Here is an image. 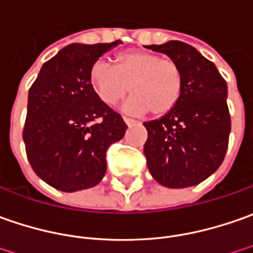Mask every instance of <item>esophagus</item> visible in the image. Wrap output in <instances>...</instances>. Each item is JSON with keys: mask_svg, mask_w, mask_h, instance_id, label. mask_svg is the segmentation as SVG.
<instances>
[{"mask_svg": "<svg viewBox=\"0 0 253 253\" xmlns=\"http://www.w3.org/2000/svg\"><path fill=\"white\" fill-rule=\"evenodd\" d=\"M123 120H125V123H126L127 126H134V125H137V122H135L134 119L123 118Z\"/></svg>", "mask_w": 253, "mask_h": 253, "instance_id": "1", "label": "esophagus"}]
</instances>
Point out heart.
Segmentation results:
<instances>
[{"mask_svg": "<svg viewBox=\"0 0 253 253\" xmlns=\"http://www.w3.org/2000/svg\"><path fill=\"white\" fill-rule=\"evenodd\" d=\"M116 66L98 60L89 70V83L105 105L115 106L128 91L125 110L164 116L175 109L183 91L182 70L170 58L151 51L128 50L116 56Z\"/></svg>", "mask_w": 253, "mask_h": 253, "instance_id": "1", "label": "heart"}]
</instances>
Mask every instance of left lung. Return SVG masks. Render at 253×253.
Segmentation results:
<instances>
[{
	"instance_id": "8db88e82",
	"label": "left lung",
	"mask_w": 253,
	"mask_h": 253,
	"mask_svg": "<svg viewBox=\"0 0 253 253\" xmlns=\"http://www.w3.org/2000/svg\"><path fill=\"white\" fill-rule=\"evenodd\" d=\"M145 47L167 54L183 75V91L175 109L144 123L148 169L164 186H195L218 169L228 148L227 83L214 63L190 44L170 40Z\"/></svg>"
}]
</instances>
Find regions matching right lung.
<instances>
[{
    "label": "right lung",
    "mask_w": 253,
    "mask_h": 253,
    "mask_svg": "<svg viewBox=\"0 0 253 253\" xmlns=\"http://www.w3.org/2000/svg\"><path fill=\"white\" fill-rule=\"evenodd\" d=\"M112 43H73L46 61L28 95L23 127L26 155L35 173L61 192L98 185L106 151L123 138L126 123L98 98L89 70Z\"/></svg>",
    "instance_id": "1"
}]
</instances>
